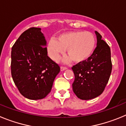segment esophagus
I'll return each mask as SVG.
<instances>
[{
	"mask_svg": "<svg viewBox=\"0 0 126 126\" xmlns=\"http://www.w3.org/2000/svg\"><path fill=\"white\" fill-rule=\"evenodd\" d=\"M65 69H67L66 67H64V66H61V71H64V70H65Z\"/></svg>",
	"mask_w": 126,
	"mask_h": 126,
	"instance_id": "esophagus-1",
	"label": "esophagus"
}]
</instances>
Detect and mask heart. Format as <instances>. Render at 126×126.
Segmentation results:
<instances>
[{
    "label": "heart",
    "mask_w": 126,
    "mask_h": 126,
    "mask_svg": "<svg viewBox=\"0 0 126 126\" xmlns=\"http://www.w3.org/2000/svg\"><path fill=\"white\" fill-rule=\"evenodd\" d=\"M96 46V39L90 32L75 31L62 33L57 40L51 38L48 43V52L53 61H58L66 50L69 57L76 63L85 61L93 53Z\"/></svg>",
    "instance_id": "b5f03b06"
}]
</instances>
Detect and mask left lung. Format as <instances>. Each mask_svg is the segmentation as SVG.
<instances>
[{"mask_svg": "<svg viewBox=\"0 0 126 126\" xmlns=\"http://www.w3.org/2000/svg\"><path fill=\"white\" fill-rule=\"evenodd\" d=\"M95 33L97 45L92 55L72 67L75 76L73 92L78 98L84 100L94 98L103 93L112 72L110 48L101 34L97 32Z\"/></svg>", "mask_w": 126, "mask_h": 126, "instance_id": "1", "label": "left lung"}]
</instances>
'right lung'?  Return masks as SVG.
Segmentation results:
<instances>
[{
    "mask_svg": "<svg viewBox=\"0 0 126 126\" xmlns=\"http://www.w3.org/2000/svg\"><path fill=\"white\" fill-rule=\"evenodd\" d=\"M47 42L41 29L30 28L12 47L11 75L24 97L44 98L50 92L60 67L47 55Z\"/></svg>",
    "mask_w": 126,
    "mask_h": 126,
    "instance_id": "right-lung-1",
    "label": "right lung"
}]
</instances>
